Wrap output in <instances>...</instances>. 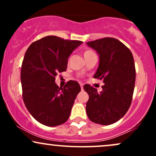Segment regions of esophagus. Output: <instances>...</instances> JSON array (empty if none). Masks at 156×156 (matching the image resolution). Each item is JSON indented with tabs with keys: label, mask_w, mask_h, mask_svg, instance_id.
Masks as SVG:
<instances>
[{
	"label": "esophagus",
	"mask_w": 156,
	"mask_h": 156,
	"mask_svg": "<svg viewBox=\"0 0 156 156\" xmlns=\"http://www.w3.org/2000/svg\"><path fill=\"white\" fill-rule=\"evenodd\" d=\"M80 89H81V90H83V85L82 83H80Z\"/></svg>",
	"instance_id": "obj_1"
}]
</instances>
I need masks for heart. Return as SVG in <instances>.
<instances>
[{
	"label": "heart",
	"instance_id": "heart-1",
	"mask_svg": "<svg viewBox=\"0 0 156 156\" xmlns=\"http://www.w3.org/2000/svg\"><path fill=\"white\" fill-rule=\"evenodd\" d=\"M83 53L84 58H88V57L91 56V55L95 54V53H94V52L92 50L89 49V48H87V49H84L83 51Z\"/></svg>",
	"mask_w": 156,
	"mask_h": 156
}]
</instances>
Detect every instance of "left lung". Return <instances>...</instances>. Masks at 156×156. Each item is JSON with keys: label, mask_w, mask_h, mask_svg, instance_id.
<instances>
[{"label": "left lung", "mask_w": 156, "mask_h": 156, "mask_svg": "<svg viewBox=\"0 0 156 156\" xmlns=\"http://www.w3.org/2000/svg\"><path fill=\"white\" fill-rule=\"evenodd\" d=\"M87 43L100 55L94 78L105 83L101 92L89 84L83 86L89 94L87 116L94 123L113 124L126 114L131 104L136 80L133 54L122 42L111 37Z\"/></svg>", "instance_id": "8db88e82"}]
</instances>
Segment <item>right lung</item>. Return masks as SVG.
Listing matches in <instances>:
<instances>
[{
    "instance_id": "right-lung-1",
    "label": "right lung",
    "mask_w": 156,
    "mask_h": 156,
    "mask_svg": "<svg viewBox=\"0 0 156 156\" xmlns=\"http://www.w3.org/2000/svg\"><path fill=\"white\" fill-rule=\"evenodd\" d=\"M81 41L48 36L28 47L21 67L23 100L36 120L50 127L67 120L80 87L69 80L63 88L55 83L58 73L66 71L68 58Z\"/></svg>"
}]
</instances>
